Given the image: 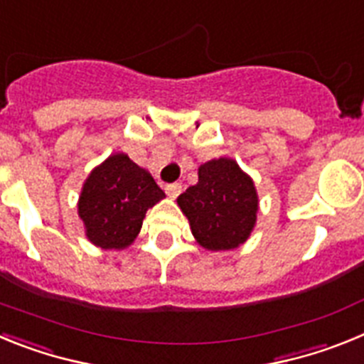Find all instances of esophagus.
Here are the masks:
<instances>
[{
  "mask_svg": "<svg viewBox=\"0 0 364 364\" xmlns=\"http://www.w3.org/2000/svg\"><path fill=\"white\" fill-rule=\"evenodd\" d=\"M180 191H182V186L180 184H167L166 186V193L169 198H176L180 195Z\"/></svg>",
  "mask_w": 364,
  "mask_h": 364,
  "instance_id": "obj_1",
  "label": "esophagus"
}]
</instances>
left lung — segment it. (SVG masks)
I'll return each instance as SVG.
<instances>
[{"label":"left lung","mask_w":364,"mask_h":364,"mask_svg":"<svg viewBox=\"0 0 364 364\" xmlns=\"http://www.w3.org/2000/svg\"><path fill=\"white\" fill-rule=\"evenodd\" d=\"M193 237L205 250L224 252L244 244L255 228L259 197L253 180L231 159L198 167V182L178 198Z\"/></svg>","instance_id":"1"}]
</instances>
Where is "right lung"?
I'll list each match as a JSON object with an SVG mask.
<instances>
[{"label":"right lung","mask_w":364,"mask_h":364,"mask_svg":"<svg viewBox=\"0 0 364 364\" xmlns=\"http://www.w3.org/2000/svg\"><path fill=\"white\" fill-rule=\"evenodd\" d=\"M164 197L146 169L127 154H111L92 169L80 193L87 239L102 250H124L140 233L146 211Z\"/></svg>","instance_id":"add662e5"}]
</instances>
